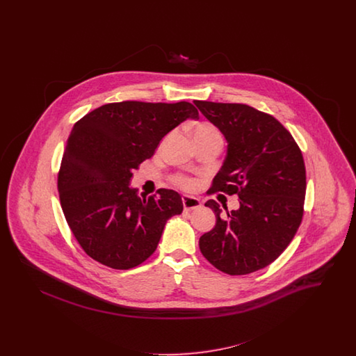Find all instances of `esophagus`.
<instances>
[{
	"label": "esophagus",
	"mask_w": 356,
	"mask_h": 356,
	"mask_svg": "<svg viewBox=\"0 0 356 356\" xmlns=\"http://www.w3.org/2000/svg\"><path fill=\"white\" fill-rule=\"evenodd\" d=\"M183 205L186 211H192V209H197L202 207V203L197 197L193 196H183Z\"/></svg>",
	"instance_id": "esophagus-1"
}]
</instances>
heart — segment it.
<instances>
[{
	"instance_id": "b5f03b06",
	"label": "heart",
	"mask_w": 356,
	"mask_h": 356,
	"mask_svg": "<svg viewBox=\"0 0 356 356\" xmlns=\"http://www.w3.org/2000/svg\"><path fill=\"white\" fill-rule=\"evenodd\" d=\"M193 138H195V141L213 140V138L221 140V135L219 129L215 125H212L211 122H199L193 129ZM175 183L184 189H192L193 186H196V183L192 179L183 177V176H177L175 179Z\"/></svg>"
}]
</instances>
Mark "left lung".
Here are the masks:
<instances>
[{"label": "left lung", "instance_id": "obj_1", "mask_svg": "<svg viewBox=\"0 0 356 356\" xmlns=\"http://www.w3.org/2000/svg\"><path fill=\"white\" fill-rule=\"evenodd\" d=\"M227 140V156L209 192L237 195L240 207L216 216L199 247L221 272L247 275L276 260L295 236L303 218V154L287 129L271 115L245 104L193 102Z\"/></svg>", "mask_w": 356, "mask_h": 356}]
</instances>
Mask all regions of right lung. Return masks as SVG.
Instances as JSON below:
<instances>
[{"label":"right lung","mask_w":356,"mask_h":356,"mask_svg":"<svg viewBox=\"0 0 356 356\" xmlns=\"http://www.w3.org/2000/svg\"><path fill=\"white\" fill-rule=\"evenodd\" d=\"M186 119H199L191 102H122L74 124L57 186L69 228L88 256L129 270L156 251L167 220L183 212V200L172 189L141 198L131 186L132 172Z\"/></svg>","instance_id":"right-lung-1"}]
</instances>
